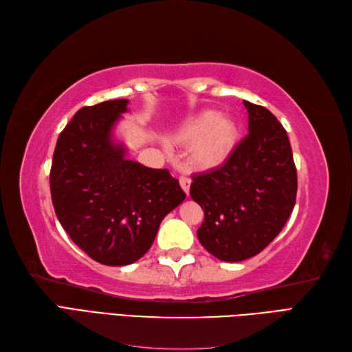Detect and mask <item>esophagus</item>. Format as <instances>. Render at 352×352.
Returning <instances> with one entry per match:
<instances>
[{
	"instance_id": "34e87169",
	"label": "esophagus",
	"mask_w": 352,
	"mask_h": 352,
	"mask_svg": "<svg viewBox=\"0 0 352 352\" xmlns=\"http://www.w3.org/2000/svg\"><path fill=\"white\" fill-rule=\"evenodd\" d=\"M179 184H180V186H182L184 192H185V194H189L190 179H189V177H186V176H180V177H179Z\"/></svg>"
}]
</instances>
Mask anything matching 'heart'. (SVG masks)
I'll return each instance as SVG.
<instances>
[{
    "instance_id": "heart-1",
    "label": "heart",
    "mask_w": 352,
    "mask_h": 352,
    "mask_svg": "<svg viewBox=\"0 0 352 352\" xmlns=\"http://www.w3.org/2000/svg\"><path fill=\"white\" fill-rule=\"evenodd\" d=\"M241 138L239 123L230 116L202 111L175 133L180 145L189 148V163L198 170H212L228 162Z\"/></svg>"
}]
</instances>
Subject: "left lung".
Listing matches in <instances>:
<instances>
[{
    "label": "left lung",
    "mask_w": 352,
    "mask_h": 352,
    "mask_svg": "<svg viewBox=\"0 0 352 352\" xmlns=\"http://www.w3.org/2000/svg\"><path fill=\"white\" fill-rule=\"evenodd\" d=\"M248 135L225 164L194 175L189 194L204 210L197 236L221 261H242L279 235L296 199L292 148L279 120L261 105L243 101Z\"/></svg>",
    "instance_id": "left-lung-1"
}]
</instances>
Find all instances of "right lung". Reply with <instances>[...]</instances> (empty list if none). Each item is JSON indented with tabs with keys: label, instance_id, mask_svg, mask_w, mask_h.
<instances>
[{
	"label": "right lung",
	"instance_id": "obj_1",
	"mask_svg": "<svg viewBox=\"0 0 352 352\" xmlns=\"http://www.w3.org/2000/svg\"><path fill=\"white\" fill-rule=\"evenodd\" d=\"M127 100L80 109L60 133L50 173L61 226L89 257L127 265L151 248L160 223L186 197L167 168L126 158L113 129Z\"/></svg>",
	"mask_w": 352,
	"mask_h": 352
}]
</instances>
